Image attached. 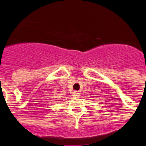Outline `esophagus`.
Masks as SVG:
<instances>
[{
  "instance_id": "obj_1",
  "label": "esophagus",
  "mask_w": 146,
  "mask_h": 146,
  "mask_svg": "<svg viewBox=\"0 0 146 146\" xmlns=\"http://www.w3.org/2000/svg\"><path fill=\"white\" fill-rule=\"evenodd\" d=\"M79 95H80V92L77 91H74L73 92V97H78L79 96Z\"/></svg>"
}]
</instances>
